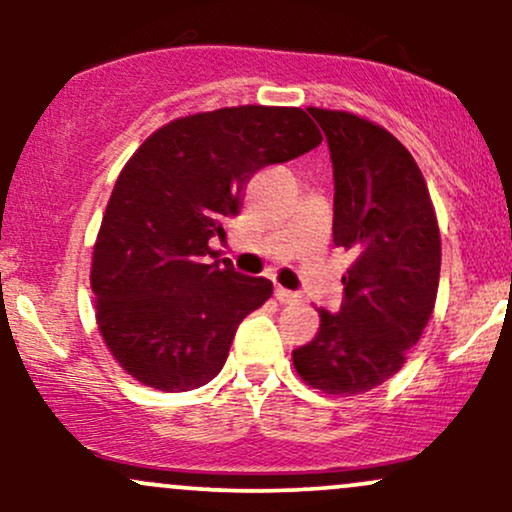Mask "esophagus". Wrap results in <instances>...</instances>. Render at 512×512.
Instances as JSON below:
<instances>
[{"label": "esophagus", "instance_id": "esophagus-1", "mask_svg": "<svg viewBox=\"0 0 512 512\" xmlns=\"http://www.w3.org/2000/svg\"><path fill=\"white\" fill-rule=\"evenodd\" d=\"M274 296H276V301H279V303H298V301H301V296H298L296 291L284 289V286H276Z\"/></svg>", "mask_w": 512, "mask_h": 512}]
</instances>
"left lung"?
<instances>
[{
	"mask_svg": "<svg viewBox=\"0 0 512 512\" xmlns=\"http://www.w3.org/2000/svg\"><path fill=\"white\" fill-rule=\"evenodd\" d=\"M330 144L334 245L354 262L339 313H320L313 342L293 351L305 385L361 395L407 363L440 279V228L424 175L395 134L346 110L308 108Z\"/></svg>",
	"mask_w": 512,
	"mask_h": 512,
	"instance_id": "left-lung-1",
	"label": "left lung"
}]
</instances>
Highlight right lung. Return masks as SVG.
I'll return each mask as SVG.
<instances>
[{
	"instance_id": "1",
	"label": "right lung",
	"mask_w": 512,
	"mask_h": 512,
	"mask_svg": "<svg viewBox=\"0 0 512 512\" xmlns=\"http://www.w3.org/2000/svg\"><path fill=\"white\" fill-rule=\"evenodd\" d=\"M322 142L301 108L236 105L158 127L117 175L93 245L91 289L105 346L161 392L207 385L272 281L214 260L257 170Z\"/></svg>"
}]
</instances>
